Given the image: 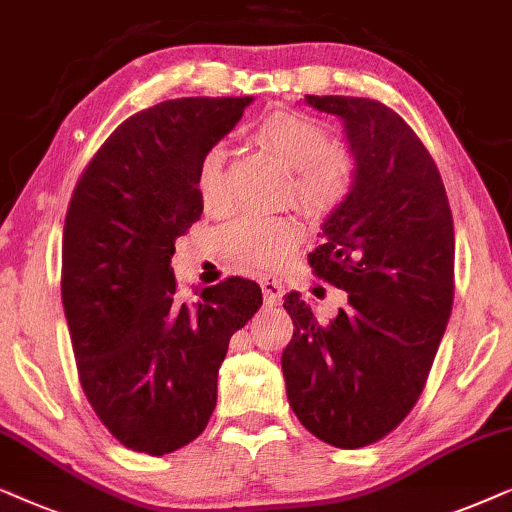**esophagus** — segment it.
I'll use <instances>...</instances> for the list:
<instances>
[{"label":"esophagus","mask_w":512,"mask_h":512,"mask_svg":"<svg viewBox=\"0 0 512 512\" xmlns=\"http://www.w3.org/2000/svg\"><path fill=\"white\" fill-rule=\"evenodd\" d=\"M260 285H262L264 304H269V306L281 304V299H283V285H281V281H276V278H264Z\"/></svg>","instance_id":"obj_1"}]
</instances>
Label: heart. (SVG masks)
<instances>
[{
	"instance_id": "obj_1",
	"label": "heart",
	"mask_w": 512,
	"mask_h": 512,
	"mask_svg": "<svg viewBox=\"0 0 512 512\" xmlns=\"http://www.w3.org/2000/svg\"><path fill=\"white\" fill-rule=\"evenodd\" d=\"M257 142L295 170V196L304 208L325 213L339 206L356 180V161L346 149L327 147L325 128L292 112L267 117L255 133ZM196 192L203 208L222 213L229 208L227 152L215 145L203 152L196 166ZM304 227L292 215H245L222 234L224 252L245 271H271L288 260L302 241Z\"/></svg>"
}]
</instances>
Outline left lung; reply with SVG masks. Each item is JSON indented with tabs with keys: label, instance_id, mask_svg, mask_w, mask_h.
I'll use <instances>...</instances> for the list:
<instances>
[{
	"label": "left lung",
	"instance_id": "1",
	"mask_svg": "<svg viewBox=\"0 0 512 512\" xmlns=\"http://www.w3.org/2000/svg\"><path fill=\"white\" fill-rule=\"evenodd\" d=\"M342 119L356 180L320 224L316 276L349 304L318 323L285 295L292 332L281 365L292 412L327 445H372L424 391L454 302V222L442 177L393 109L351 95H304Z\"/></svg>",
	"mask_w": 512,
	"mask_h": 512
}]
</instances>
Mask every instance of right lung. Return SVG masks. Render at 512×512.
Here are the masks:
<instances>
[{"instance_id":"obj_1","label":"right lung","mask_w":512,"mask_h":512,"mask_svg":"<svg viewBox=\"0 0 512 512\" xmlns=\"http://www.w3.org/2000/svg\"><path fill=\"white\" fill-rule=\"evenodd\" d=\"M255 100L177 98L142 109L79 177L63 234V309L79 381L107 431L133 452L189 445L217 405L229 339L262 306L255 281L175 292V241L203 203L196 166Z\"/></svg>"}]
</instances>
